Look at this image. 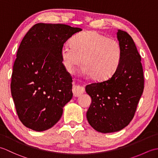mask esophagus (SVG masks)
<instances>
[{"label":"esophagus","mask_w":158,"mask_h":158,"mask_svg":"<svg viewBox=\"0 0 158 158\" xmlns=\"http://www.w3.org/2000/svg\"><path fill=\"white\" fill-rule=\"evenodd\" d=\"M84 92V89L82 87L79 85H73V93L75 97H78L81 96Z\"/></svg>","instance_id":"1"}]
</instances>
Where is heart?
Instances as JSON below:
<instances>
[{"mask_svg":"<svg viewBox=\"0 0 158 158\" xmlns=\"http://www.w3.org/2000/svg\"><path fill=\"white\" fill-rule=\"evenodd\" d=\"M71 45L65 44L61 49V57L67 70L72 72L81 61L82 71L98 81L110 78L118 69L122 57V49L117 40L94 31L76 35Z\"/></svg>","mask_w":158,"mask_h":158,"instance_id":"heart-1","label":"heart"}]
</instances>
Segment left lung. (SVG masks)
Segmentation results:
<instances>
[{
  "label": "left lung",
  "mask_w": 158,
  "mask_h": 158,
  "mask_svg": "<svg viewBox=\"0 0 158 158\" xmlns=\"http://www.w3.org/2000/svg\"><path fill=\"white\" fill-rule=\"evenodd\" d=\"M122 60L115 74L105 81L86 85L92 98L86 117L94 129L102 133L119 131L132 120L144 89L140 57L132 37L118 30Z\"/></svg>",
  "instance_id": "1"
}]
</instances>
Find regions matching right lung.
<instances>
[{
  "label": "right lung",
  "instance_id": "1",
  "mask_svg": "<svg viewBox=\"0 0 158 158\" xmlns=\"http://www.w3.org/2000/svg\"><path fill=\"white\" fill-rule=\"evenodd\" d=\"M79 28L39 23L20 43L13 66L11 92L19 120L35 131L51 128L73 98L72 77L62 63L61 49Z\"/></svg>",
  "mask_w": 158,
  "mask_h": 158
}]
</instances>
